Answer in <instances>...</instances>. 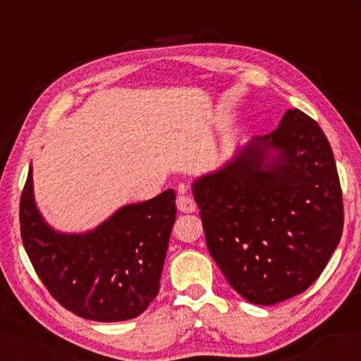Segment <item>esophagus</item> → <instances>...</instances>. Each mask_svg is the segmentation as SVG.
Masks as SVG:
<instances>
[{"instance_id": "esophagus-1", "label": "esophagus", "mask_w": 361, "mask_h": 361, "mask_svg": "<svg viewBox=\"0 0 361 361\" xmlns=\"http://www.w3.org/2000/svg\"><path fill=\"white\" fill-rule=\"evenodd\" d=\"M176 207L180 212L183 214H192L197 210V205H195V200L190 195H180V197L176 198Z\"/></svg>"}]
</instances>
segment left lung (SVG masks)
<instances>
[{
	"label": "left lung",
	"instance_id": "8db88e82",
	"mask_svg": "<svg viewBox=\"0 0 361 361\" xmlns=\"http://www.w3.org/2000/svg\"><path fill=\"white\" fill-rule=\"evenodd\" d=\"M209 252L251 304L273 305L319 279L343 234V193L333 149L304 111L288 110L219 171L198 178Z\"/></svg>",
	"mask_w": 361,
	"mask_h": 361
}]
</instances>
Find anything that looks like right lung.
<instances>
[{"instance_id":"right-lung-1","label":"right lung","mask_w":361,"mask_h":361,"mask_svg":"<svg viewBox=\"0 0 361 361\" xmlns=\"http://www.w3.org/2000/svg\"><path fill=\"white\" fill-rule=\"evenodd\" d=\"M173 190L126 205L85 234H61L34 200L32 168L20 198V233L34 270L62 307L98 322L140 316L159 292L176 219Z\"/></svg>"}]
</instances>
